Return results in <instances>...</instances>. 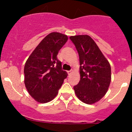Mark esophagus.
<instances>
[{
  "label": "esophagus",
  "instance_id": "esophagus-1",
  "mask_svg": "<svg viewBox=\"0 0 132 132\" xmlns=\"http://www.w3.org/2000/svg\"><path fill=\"white\" fill-rule=\"evenodd\" d=\"M67 72H68V75H70L71 73H72V70H70V71H68Z\"/></svg>",
  "mask_w": 132,
  "mask_h": 132
}]
</instances>
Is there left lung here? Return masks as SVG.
I'll return each instance as SVG.
<instances>
[{
	"mask_svg": "<svg viewBox=\"0 0 132 132\" xmlns=\"http://www.w3.org/2000/svg\"><path fill=\"white\" fill-rule=\"evenodd\" d=\"M79 55L80 80L74 86L80 100L93 104L107 93L111 82V68L94 41L88 35L70 36Z\"/></svg>",
	"mask_w": 132,
	"mask_h": 132,
	"instance_id": "8db88e82",
	"label": "left lung"
}]
</instances>
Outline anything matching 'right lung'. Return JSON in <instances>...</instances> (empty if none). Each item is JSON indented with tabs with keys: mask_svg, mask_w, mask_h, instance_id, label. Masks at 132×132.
<instances>
[{
	"mask_svg": "<svg viewBox=\"0 0 132 132\" xmlns=\"http://www.w3.org/2000/svg\"><path fill=\"white\" fill-rule=\"evenodd\" d=\"M68 39L65 34L50 33L39 43L25 62V87L39 103L52 100L67 77V72L62 70L61 62L57 55Z\"/></svg>",
	"mask_w": 132,
	"mask_h": 132,
	"instance_id": "add662e5",
	"label": "right lung"
}]
</instances>
